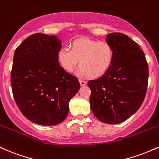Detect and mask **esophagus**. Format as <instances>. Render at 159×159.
Here are the masks:
<instances>
[{
    "label": "esophagus",
    "mask_w": 159,
    "mask_h": 159,
    "mask_svg": "<svg viewBox=\"0 0 159 159\" xmlns=\"http://www.w3.org/2000/svg\"><path fill=\"white\" fill-rule=\"evenodd\" d=\"M80 85H82V86H84V85H86V81H85V80H80Z\"/></svg>",
    "instance_id": "esophagus-1"
}]
</instances>
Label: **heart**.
<instances>
[{"label": "heart", "mask_w": 159, "mask_h": 159, "mask_svg": "<svg viewBox=\"0 0 159 159\" xmlns=\"http://www.w3.org/2000/svg\"><path fill=\"white\" fill-rule=\"evenodd\" d=\"M57 59L64 70L72 72L80 60L78 76L88 74L97 77L104 74L110 67L114 60L113 46L105 41L80 38L71 43V49L61 48L57 53Z\"/></svg>", "instance_id": "1"}]
</instances>
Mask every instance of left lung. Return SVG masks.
I'll return each mask as SVG.
<instances>
[{"instance_id":"left-lung-1","label":"left lung","mask_w":159,"mask_h":159,"mask_svg":"<svg viewBox=\"0 0 159 159\" xmlns=\"http://www.w3.org/2000/svg\"><path fill=\"white\" fill-rule=\"evenodd\" d=\"M113 48L114 60L102 76L89 80L90 107L96 118L107 124H119L140 107L148 85L149 67L143 51L122 33L107 35Z\"/></svg>"}]
</instances>
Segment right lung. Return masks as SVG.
<instances>
[{"mask_svg": "<svg viewBox=\"0 0 159 159\" xmlns=\"http://www.w3.org/2000/svg\"><path fill=\"white\" fill-rule=\"evenodd\" d=\"M56 36L34 34L16 49L11 71L12 91L18 107L31 122L56 125L69 112V102L80 88L78 79L61 67Z\"/></svg>", "mask_w": 159, "mask_h": 159, "instance_id": "add662e5", "label": "right lung"}]
</instances>
